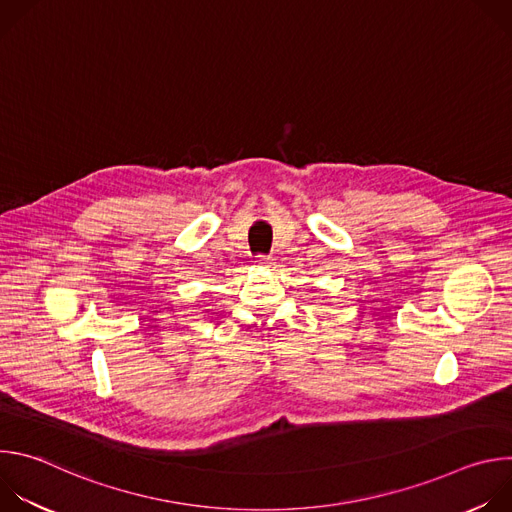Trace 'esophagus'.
I'll return each instance as SVG.
<instances>
[{"label": "esophagus", "mask_w": 512, "mask_h": 512, "mask_svg": "<svg viewBox=\"0 0 512 512\" xmlns=\"http://www.w3.org/2000/svg\"><path fill=\"white\" fill-rule=\"evenodd\" d=\"M273 261V257H267V255H259V265H269Z\"/></svg>", "instance_id": "34e87169"}]
</instances>
